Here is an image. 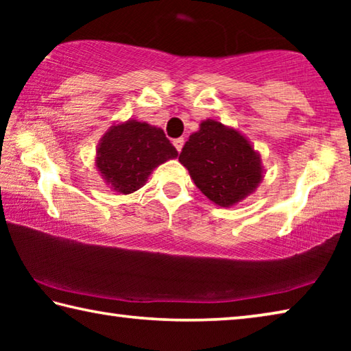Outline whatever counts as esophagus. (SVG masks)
Returning a JSON list of instances; mask_svg holds the SVG:
<instances>
[{"label":"esophagus","mask_w":351,"mask_h":351,"mask_svg":"<svg viewBox=\"0 0 351 351\" xmlns=\"http://www.w3.org/2000/svg\"><path fill=\"white\" fill-rule=\"evenodd\" d=\"M173 145H175V148H176L178 152H181V150H182V145H184V139H182V138L175 139V141H173Z\"/></svg>","instance_id":"1"}]
</instances>
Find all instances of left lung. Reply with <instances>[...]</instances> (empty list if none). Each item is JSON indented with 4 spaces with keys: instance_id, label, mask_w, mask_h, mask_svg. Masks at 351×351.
Segmentation results:
<instances>
[{
    "instance_id": "8db88e82",
    "label": "left lung",
    "mask_w": 351,
    "mask_h": 351,
    "mask_svg": "<svg viewBox=\"0 0 351 351\" xmlns=\"http://www.w3.org/2000/svg\"><path fill=\"white\" fill-rule=\"evenodd\" d=\"M195 186L219 207L239 204L263 180L258 152L239 130L206 119L180 154Z\"/></svg>"
}]
</instances>
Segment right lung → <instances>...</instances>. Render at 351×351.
I'll return each instance as SVG.
<instances>
[{
	"instance_id": "obj_1",
	"label": "right lung",
	"mask_w": 351,
	"mask_h": 351,
	"mask_svg": "<svg viewBox=\"0 0 351 351\" xmlns=\"http://www.w3.org/2000/svg\"><path fill=\"white\" fill-rule=\"evenodd\" d=\"M176 156L161 128L130 119L111 125L99 141L96 167L106 186L128 195L144 186L158 165Z\"/></svg>"
}]
</instances>
